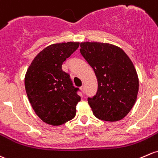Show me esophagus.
<instances>
[{
	"label": "esophagus",
	"instance_id": "esophagus-1",
	"mask_svg": "<svg viewBox=\"0 0 158 158\" xmlns=\"http://www.w3.org/2000/svg\"><path fill=\"white\" fill-rule=\"evenodd\" d=\"M80 89H81V90H82V92H85V85H82V87L80 88Z\"/></svg>",
	"mask_w": 158,
	"mask_h": 158
}]
</instances>
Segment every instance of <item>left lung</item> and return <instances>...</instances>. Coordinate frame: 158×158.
Wrapping results in <instances>:
<instances>
[{"label":"left lung","mask_w":158,"mask_h":158,"mask_svg":"<svg viewBox=\"0 0 158 158\" xmlns=\"http://www.w3.org/2000/svg\"><path fill=\"white\" fill-rule=\"evenodd\" d=\"M80 53L95 73L98 91L88 102L97 118L123 119L135 104L139 79L133 64L122 49L107 43L82 42Z\"/></svg>","instance_id":"8db88e82"}]
</instances>
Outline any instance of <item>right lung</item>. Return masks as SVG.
I'll use <instances>...</instances> for the list:
<instances>
[{"instance_id":"add662e5","label":"right lung","mask_w":158,"mask_h":158,"mask_svg":"<svg viewBox=\"0 0 158 158\" xmlns=\"http://www.w3.org/2000/svg\"><path fill=\"white\" fill-rule=\"evenodd\" d=\"M79 42L51 44L41 51L29 66L25 87L31 107L42 121L60 126L76 116L80 101L79 88L62 69L66 58L79 48Z\"/></svg>"}]
</instances>
